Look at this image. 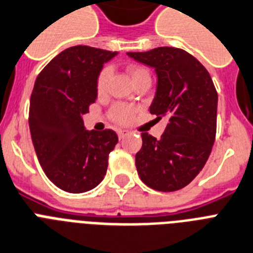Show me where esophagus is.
Returning a JSON list of instances; mask_svg holds the SVG:
<instances>
[{
  "label": "esophagus",
  "instance_id": "1",
  "mask_svg": "<svg viewBox=\"0 0 253 253\" xmlns=\"http://www.w3.org/2000/svg\"><path fill=\"white\" fill-rule=\"evenodd\" d=\"M128 133L130 132H128L127 130H120L118 131V136H120V139H123V137H126Z\"/></svg>",
  "mask_w": 253,
  "mask_h": 253
}]
</instances>
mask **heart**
Here are the masks:
<instances>
[{
  "mask_svg": "<svg viewBox=\"0 0 253 253\" xmlns=\"http://www.w3.org/2000/svg\"><path fill=\"white\" fill-rule=\"evenodd\" d=\"M127 71L130 74L131 79L135 83L136 80L141 79L144 77H149L148 70L141 66H136V65H130L127 67ZM112 77V69L109 66L104 67V69L98 73L97 79H96V92L97 94H104L108 91L109 87V80ZM136 114V109L132 108L130 105H125V104H117L112 108L110 110V118L114 122L120 123V125H127L133 120V117Z\"/></svg>",
  "mask_w": 253,
  "mask_h": 253,
  "instance_id": "1",
  "label": "heart"
}]
</instances>
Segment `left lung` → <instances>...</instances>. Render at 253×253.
I'll return each instance as SVG.
<instances>
[{
    "label": "left lung",
    "mask_w": 253,
    "mask_h": 253,
    "mask_svg": "<svg viewBox=\"0 0 253 253\" xmlns=\"http://www.w3.org/2000/svg\"><path fill=\"white\" fill-rule=\"evenodd\" d=\"M127 55L155 69L157 89L149 112L156 120L168 118L160 139L141 133L137 174L153 190L178 191L200 173L214 144L218 96L213 80L183 49L161 46Z\"/></svg>",
    "instance_id": "obj_1"
}]
</instances>
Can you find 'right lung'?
I'll return each instance as SVG.
<instances>
[{"label": "right lung", "instance_id": "obj_1", "mask_svg": "<svg viewBox=\"0 0 253 253\" xmlns=\"http://www.w3.org/2000/svg\"><path fill=\"white\" fill-rule=\"evenodd\" d=\"M117 52L77 45L41 70L30 102V131L45 175L61 190L80 194L106 174L109 153L118 143L113 130L88 131L82 116L97 98L96 79Z\"/></svg>", "mask_w": 253, "mask_h": 253}]
</instances>
